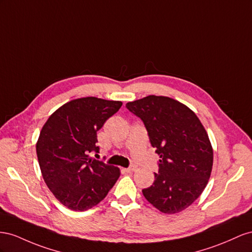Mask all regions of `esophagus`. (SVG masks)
<instances>
[{
  "label": "esophagus",
  "instance_id": "esophagus-1",
  "mask_svg": "<svg viewBox=\"0 0 252 252\" xmlns=\"http://www.w3.org/2000/svg\"><path fill=\"white\" fill-rule=\"evenodd\" d=\"M136 169H135V167H130V168H127V169H125V171L126 172V173H132V172H134Z\"/></svg>",
  "mask_w": 252,
  "mask_h": 252
}]
</instances>
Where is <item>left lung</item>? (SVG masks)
<instances>
[{
	"label": "left lung",
	"instance_id": "left-lung-1",
	"mask_svg": "<svg viewBox=\"0 0 252 252\" xmlns=\"http://www.w3.org/2000/svg\"><path fill=\"white\" fill-rule=\"evenodd\" d=\"M126 106L143 121L159 156V171L143 196L162 213L187 209L203 193L212 171L213 149L202 122L188 106L166 96L150 95Z\"/></svg>",
	"mask_w": 252,
	"mask_h": 252
}]
</instances>
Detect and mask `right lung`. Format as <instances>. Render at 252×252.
I'll list each match as a JSON object with an SVG mask.
<instances>
[{
	"label": "right lung",
	"instance_id": "obj_1",
	"mask_svg": "<svg viewBox=\"0 0 252 252\" xmlns=\"http://www.w3.org/2000/svg\"><path fill=\"white\" fill-rule=\"evenodd\" d=\"M121 105L96 97L74 99L50 115L42 127L35 150L43 179L70 210L98 205L120 176L118 167L96 160L90 153L99 151L97 131Z\"/></svg>",
	"mask_w": 252,
	"mask_h": 252
}]
</instances>
